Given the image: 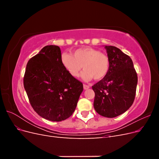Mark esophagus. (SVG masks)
<instances>
[{"instance_id":"34e87169","label":"esophagus","mask_w":159,"mask_h":159,"mask_svg":"<svg viewBox=\"0 0 159 159\" xmlns=\"http://www.w3.org/2000/svg\"><path fill=\"white\" fill-rule=\"evenodd\" d=\"M89 88H90V87H89V85H85V84H84V89L85 90H86V89H88Z\"/></svg>"}]
</instances>
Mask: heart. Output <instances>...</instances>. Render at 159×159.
<instances>
[{
  "instance_id": "b5f03b06",
  "label": "heart",
  "mask_w": 159,
  "mask_h": 159,
  "mask_svg": "<svg viewBox=\"0 0 159 159\" xmlns=\"http://www.w3.org/2000/svg\"><path fill=\"white\" fill-rule=\"evenodd\" d=\"M61 63L72 77H78L84 69L81 78L89 81L94 78L99 80L105 78L109 70L108 56L92 48H84L75 50L73 55L64 53L61 56Z\"/></svg>"
}]
</instances>
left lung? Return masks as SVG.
Listing matches in <instances>:
<instances>
[{
    "instance_id": "8db88e82",
    "label": "left lung",
    "mask_w": 159,
    "mask_h": 159,
    "mask_svg": "<svg viewBox=\"0 0 159 159\" xmlns=\"http://www.w3.org/2000/svg\"><path fill=\"white\" fill-rule=\"evenodd\" d=\"M109 59L106 76L92 86L93 107L102 116L113 118L131 107L135 97L137 75L131 57L117 47L105 46Z\"/></svg>"
}]
</instances>
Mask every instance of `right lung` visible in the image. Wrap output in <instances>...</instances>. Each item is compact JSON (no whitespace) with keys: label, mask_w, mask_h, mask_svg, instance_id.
<instances>
[{"label":"right lung","mask_w":159,"mask_h":159,"mask_svg":"<svg viewBox=\"0 0 159 159\" xmlns=\"http://www.w3.org/2000/svg\"><path fill=\"white\" fill-rule=\"evenodd\" d=\"M59 46H46L28 61L24 87L34 110L42 118L61 121L73 114L84 88L61 63Z\"/></svg>","instance_id":"right-lung-1"}]
</instances>
